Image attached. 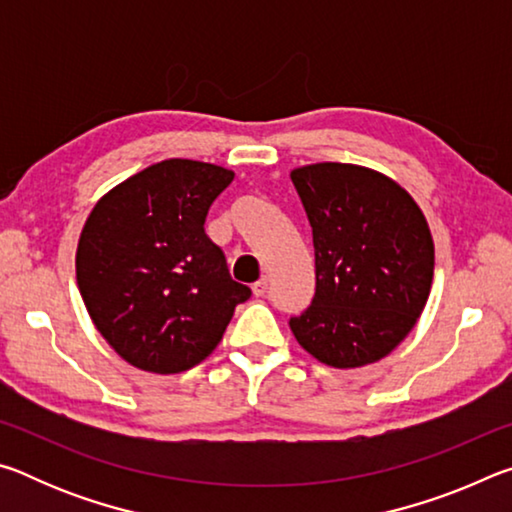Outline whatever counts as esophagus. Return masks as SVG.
<instances>
[{
  "instance_id": "1",
  "label": "esophagus",
  "mask_w": 512,
  "mask_h": 512,
  "mask_svg": "<svg viewBox=\"0 0 512 512\" xmlns=\"http://www.w3.org/2000/svg\"><path fill=\"white\" fill-rule=\"evenodd\" d=\"M253 293H255L257 298L266 296V293H268V280H266V277H262V280H257V282L253 284Z\"/></svg>"
}]
</instances>
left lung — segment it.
Returning <instances> with one entry per match:
<instances>
[{"label": "left lung", "mask_w": 512, "mask_h": 512, "mask_svg": "<svg viewBox=\"0 0 512 512\" xmlns=\"http://www.w3.org/2000/svg\"><path fill=\"white\" fill-rule=\"evenodd\" d=\"M314 237L316 293L289 320L298 343L332 368L375 363L400 345L427 305L433 239L406 189L359 164L291 171Z\"/></svg>", "instance_id": "obj_1"}]
</instances>
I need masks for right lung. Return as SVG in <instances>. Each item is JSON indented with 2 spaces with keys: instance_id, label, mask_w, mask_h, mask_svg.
<instances>
[{
  "instance_id": "add662e5",
  "label": "right lung",
  "mask_w": 512,
  "mask_h": 512,
  "mask_svg": "<svg viewBox=\"0 0 512 512\" xmlns=\"http://www.w3.org/2000/svg\"><path fill=\"white\" fill-rule=\"evenodd\" d=\"M235 171L162 160L101 198L76 248V282L94 327L131 366L173 375L223 339L250 289L230 277L205 216Z\"/></svg>"
}]
</instances>
